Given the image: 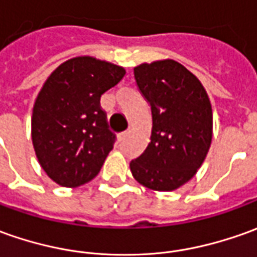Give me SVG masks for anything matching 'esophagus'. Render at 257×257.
Returning a JSON list of instances; mask_svg holds the SVG:
<instances>
[{"mask_svg": "<svg viewBox=\"0 0 257 257\" xmlns=\"http://www.w3.org/2000/svg\"><path fill=\"white\" fill-rule=\"evenodd\" d=\"M128 134H129L128 131H123V132H121V134H119V139H121V141H123V139L128 136Z\"/></svg>", "mask_w": 257, "mask_h": 257, "instance_id": "esophagus-1", "label": "esophagus"}]
</instances>
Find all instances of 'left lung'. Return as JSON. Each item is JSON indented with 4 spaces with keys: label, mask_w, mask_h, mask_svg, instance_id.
<instances>
[{
    "label": "left lung",
    "mask_w": 257,
    "mask_h": 257,
    "mask_svg": "<svg viewBox=\"0 0 257 257\" xmlns=\"http://www.w3.org/2000/svg\"><path fill=\"white\" fill-rule=\"evenodd\" d=\"M134 74L151 105L152 135L131 172L145 187L173 191L194 176L208 153L211 102L200 80L174 60L143 63Z\"/></svg>",
    "instance_id": "obj_1"
}]
</instances>
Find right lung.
<instances>
[{
  "label": "right lung",
  "mask_w": 257,
  "mask_h": 257,
  "mask_svg": "<svg viewBox=\"0 0 257 257\" xmlns=\"http://www.w3.org/2000/svg\"><path fill=\"white\" fill-rule=\"evenodd\" d=\"M125 70L94 57H74L49 76L35 101L32 142L50 179L63 187L91 181L114 148L101 95L116 85Z\"/></svg>",
  "instance_id": "right-lung-1"
}]
</instances>
